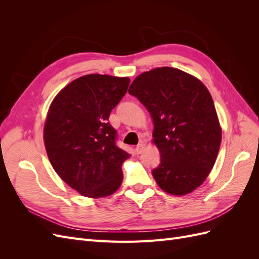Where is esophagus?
I'll use <instances>...</instances> for the list:
<instances>
[{
    "instance_id": "34e87169",
    "label": "esophagus",
    "mask_w": 259,
    "mask_h": 259,
    "mask_svg": "<svg viewBox=\"0 0 259 259\" xmlns=\"http://www.w3.org/2000/svg\"><path fill=\"white\" fill-rule=\"evenodd\" d=\"M144 148H145L144 144H139V145L136 147V149H135L136 153H137V154H140V153H142V152H143V150H144Z\"/></svg>"
}]
</instances>
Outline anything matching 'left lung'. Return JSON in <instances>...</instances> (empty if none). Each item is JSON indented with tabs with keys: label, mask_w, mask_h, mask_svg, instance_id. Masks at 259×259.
<instances>
[{
	"label": "left lung",
	"mask_w": 259,
	"mask_h": 259,
	"mask_svg": "<svg viewBox=\"0 0 259 259\" xmlns=\"http://www.w3.org/2000/svg\"><path fill=\"white\" fill-rule=\"evenodd\" d=\"M150 113L161 161L152 176L162 190L185 195L213 168L222 128L208 90L197 77L170 67L139 74L130 86Z\"/></svg>",
	"instance_id": "8db88e82"
}]
</instances>
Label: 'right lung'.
<instances>
[{"label":"right lung","mask_w":259,"mask_h":259,"mask_svg":"<svg viewBox=\"0 0 259 259\" xmlns=\"http://www.w3.org/2000/svg\"><path fill=\"white\" fill-rule=\"evenodd\" d=\"M128 85V77L83 75L62 89L50 107L44 125L50 162L85 197H107L122 184V164L131 155L116 146L109 115Z\"/></svg>","instance_id":"right-lung-1"}]
</instances>
